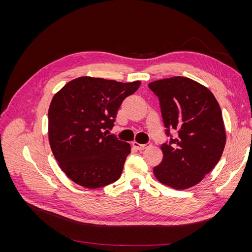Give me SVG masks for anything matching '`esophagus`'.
<instances>
[{"label": "esophagus", "instance_id": "34e87169", "mask_svg": "<svg viewBox=\"0 0 252 252\" xmlns=\"http://www.w3.org/2000/svg\"><path fill=\"white\" fill-rule=\"evenodd\" d=\"M132 146L134 147V148H136L138 150H144V149H146V148H148V147H150L151 146V143H148V144H140V143H138V142H132Z\"/></svg>", "mask_w": 252, "mask_h": 252}]
</instances>
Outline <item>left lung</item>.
I'll return each mask as SVG.
<instances>
[{
  "label": "left lung",
  "instance_id": "8db88e82",
  "mask_svg": "<svg viewBox=\"0 0 252 252\" xmlns=\"http://www.w3.org/2000/svg\"><path fill=\"white\" fill-rule=\"evenodd\" d=\"M158 96L166 133L177 139L162 145L163 161L154 168L157 180L177 190L193 187L219 163L226 144L222 111L211 91L191 79L173 77L151 82Z\"/></svg>",
  "mask_w": 252,
  "mask_h": 252
}]
</instances>
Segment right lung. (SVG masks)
<instances>
[{
    "instance_id": "obj_1",
    "label": "right lung",
    "mask_w": 252,
    "mask_h": 252,
    "mask_svg": "<svg viewBox=\"0 0 252 252\" xmlns=\"http://www.w3.org/2000/svg\"><path fill=\"white\" fill-rule=\"evenodd\" d=\"M140 81L122 83L81 77L68 82L52 97L48 139L60 168L75 184L95 189L120 179L131 147L107 135L122 102Z\"/></svg>"
}]
</instances>
